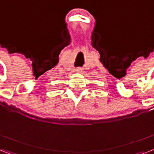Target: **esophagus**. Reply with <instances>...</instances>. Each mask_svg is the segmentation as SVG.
<instances>
[{"mask_svg": "<svg viewBox=\"0 0 154 154\" xmlns=\"http://www.w3.org/2000/svg\"><path fill=\"white\" fill-rule=\"evenodd\" d=\"M76 71H77V72H81V71H82V69L77 68V69H76Z\"/></svg>", "mask_w": 154, "mask_h": 154, "instance_id": "1", "label": "esophagus"}]
</instances>
